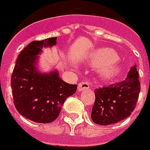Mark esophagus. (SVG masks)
<instances>
[{
    "instance_id": "1",
    "label": "esophagus",
    "mask_w": 150,
    "mask_h": 150,
    "mask_svg": "<svg viewBox=\"0 0 150 150\" xmlns=\"http://www.w3.org/2000/svg\"><path fill=\"white\" fill-rule=\"evenodd\" d=\"M89 88V84L88 82L82 81L78 85V90L79 91H82V90H86Z\"/></svg>"
}]
</instances>
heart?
Segmentation results:
<instances>
[{"label":"heart","mask_w":150,"mask_h":150,"mask_svg":"<svg viewBox=\"0 0 150 150\" xmlns=\"http://www.w3.org/2000/svg\"><path fill=\"white\" fill-rule=\"evenodd\" d=\"M117 61L118 56L116 52L109 48L96 50L92 57L93 65L96 68H103L102 75L107 79L114 77L120 70L116 63Z\"/></svg>","instance_id":"obj_1"}]
</instances>
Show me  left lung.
<instances>
[{"label": "left lung", "mask_w": 150, "mask_h": 150, "mask_svg": "<svg viewBox=\"0 0 150 150\" xmlns=\"http://www.w3.org/2000/svg\"><path fill=\"white\" fill-rule=\"evenodd\" d=\"M140 89L135 65L131 68L125 80L95 89L92 120L98 125H109L129 117L135 108Z\"/></svg>", "instance_id": "1"}]
</instances>
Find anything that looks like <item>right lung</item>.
<instances>
[{
  "label": "right lung",
  "instance_id": "right-lung-1",
  "mask_svg": "<svg viewBox=\"0 0 150 150\" xmlns=\"http://www.w3.org/2000/svg\"><path fill=\"white\" fill-rule=\"evenodd\" d=\"M57 37L33 41L21 51L15 62L11 84L14 105L19 114L37 123H50L59 116L66 99L77 85L68 84L57 71L41 74L36 70V55L57 43Z\"/></svg>",
  "mask_w": 150,
  "mask_h": 150
}]
</instances>
